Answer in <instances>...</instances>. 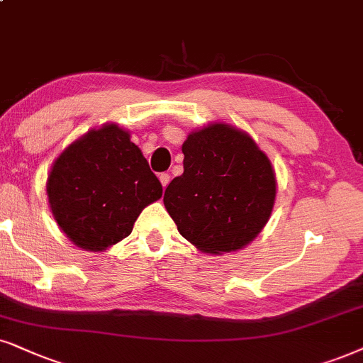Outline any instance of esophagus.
Masks as SVG:
<instances>
[{
  "label": "esophagus",
  "mask_w": 363,
  "mask_h": 363,
  "mask_svg": "<svg viewBox=\"0 0 363 363\" xmlns=\"http://www.w3.org/2000/svg\"><path fill=\"white\" fill-rule=\"evenodd\" d=\"M159 181H160V184H162V187H167V184H169V181H171V176H169V174H160L159 176Z\"/></svg>",
  "instance_id": "34e87169"
}]
</instances>
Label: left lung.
Listing matches in <instances>:
<instances>
[{"label": "left lung", "instance_id": "obj_1", "mask_svg": "<svg viewBox=\"0 0 363 363\" xmlns=\"http://www.w3.org/2000/svg\"><path fill=\"white\" fill-rule=\"evenodd\" d=\"M182 154L184 172L164 194L179 233L211 255L253 241L277 197V177L263 150L246 132L211 123L187 135Z\"/></svg>", "mask_w": 363, "mask_h": 363}]
</instances>
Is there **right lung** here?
<instances>
[{"label":"right lung","instance_id":"add662e5","mask_svg":"<svg viewBox=\"0 0 363 363\" xmlns=\"http://www.w3.org/2000/svg\"><path fill=\"white\" fill-rule=\"evenodd\" d=\"M47 194L68 240L82 250L104 251L130 235L142 209L160 199L162 184L130 134L105 123L58 155Z\"/></svg>","mask_w":363,"mask_h":363}]
</instances>
